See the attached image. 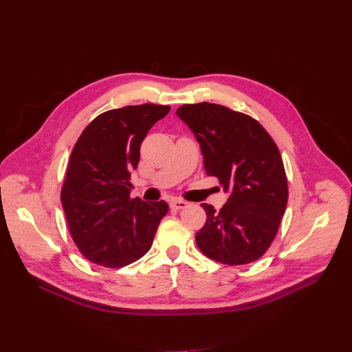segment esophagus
<instances>
[{"instance_id":"34e87169","label":"esophagus","mask_w":352,"mask_h":352,"mask_svg":"<svg viewBox=\"0 0 352 352\" xmlns=\"http://www.w3.org/2000/svg\"><path fill=\"white\" fill-rule=\"evenodd\" d=\"M188 202H185V200H180V199H175L170 202V208L175 209V210H180V209H185L188 208Z\"/></svg>"}]
</instances>
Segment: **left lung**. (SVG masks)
<instances>
[{
  "mask_svg": "<svg viewBox=\"0 0 352 352\" xmlns=\"http://www.w3.org/2000/svg\"><path fill=\"white\" fill-rule=\"evenodd\" d=\"M193 131L208 176L229 193L219 212L208 204L206 223L196 233L202 252L226 265L259 259L272 241L288 202L279 150L252 117L221 104H183L176 110Z\"/></svg>",
  "mask_w": 352,
  "mask_h": 352,
  "instance_id": "1",
  "label": "left lung"
}]
</instances>
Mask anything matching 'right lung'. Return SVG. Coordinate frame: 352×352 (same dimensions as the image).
Wrapping results in <instances>:
<instances>
[{
	"label": "right lung",
	"mask_w": 352,
	"mask_h": 352,
	"mask_svg": "<svg viewBox=\"0 0 352 352\" xmlns=\"http://www.w3.org/2000/svg\"><path fill=\"white\" fill-rule=\"evenodd\" d=\"M169 106L140 104L97 116L78 138L61 189V204L72 238L81 255L106 267L140 259L153 243L164 200L130 197V175L140 159V144Z\"/></svg>",
	"instance_id": "obj_1"
}]
</instances>
